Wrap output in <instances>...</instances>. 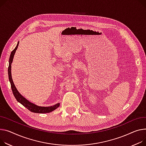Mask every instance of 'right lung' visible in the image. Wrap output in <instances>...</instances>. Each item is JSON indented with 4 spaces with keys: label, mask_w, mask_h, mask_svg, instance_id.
<instances>
[{
    "label": "right lung",
    "mask_w": 146,
    "mask_h": 146,
    "mask_svg": "<svg viewBox=\"0 0 146 146\" xmlns=\"http://www.w3.org/2000/svg\"><path fill=\"white\" fill-rule=\"evenodd\" d=\"M19 45V42L16 46V47L14 48V50L11 52V56H10L9 58V64L8 67V76H9V79L11 83V88L12 90L13 94L15 96V98L17 100L18 102L21 103L24 107L26 108L29 110H30L32 112L36 113H50L52 111L56 110L57 108H59L60 104L57 103L53 106H49V107H41V106H37L31 102H29L28 100H27L25 98L19 93L17 90L16 89V87L13 83L12 78V74H11V64L13 61V56L15 53V52L17 48Z\"/></svg>",
    "instance_id": "right-lung-1"
}]
</instances>
